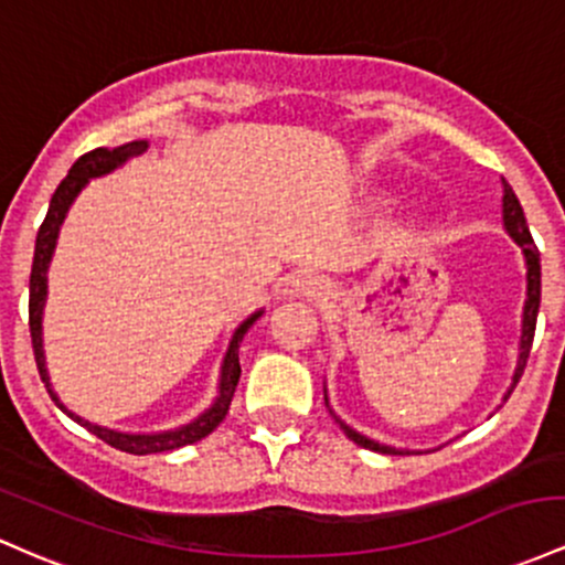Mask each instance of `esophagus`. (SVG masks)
I'll use <instances>...</instances> for the list:
<instances>
[{"label": "esophagus", "instance_id": "obj_1", "mask_svg": "<svg viewBox=\"0 0 565 565\" xmlns=\"http://www.w3.org/2000/svg\"><path fill=\"white\" fill-rule=\"evenodd\" d=\"M300 289H302V295H306V297H327L332 292L330 281H324L321 276H308L306 281L300 284Z\"/></svg>", "mask_w": 565, "mask_h": 565}]
</instances>
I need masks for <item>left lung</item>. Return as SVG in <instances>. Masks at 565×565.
<instances>
[{
	"instance_id": "8db88e82",
	"label": "left lung",
	"mask_w": 565,
	"mask_h": 565,
	"mask_svg": "<svg viewBox=\"0 0 565 565\" xmlns=\"http://www.w3.org/2000/svg\"><path fill=\"white\" fill-rule=\"evenodd\" d=\"M501 184H504V198H501V220H504V231L510 233V238L514 241V244L520 246V252H523V259H525V306H523V324H520L518 364H514L512 383H510V388H507V394H504V402H507V399H510V394L514 392V386H518L520 375H523L525 362H529V353H531V343H534L539 302H542V263H539V249L534 246V238H531L529 225H525V214H523V206H520L518 195H514L510 184H507V179H501ZM324 402H327V407H330V399H327V388H324ZM499 407H501V405H499ZM330 413H332V418L340 424V429L345 431V437L353 439V443H356V445H362V448L375 450V454H388V456H411V454H415V450L394 448V445L377 443V439L364 437L362 431L351 429V426L345 424L343 418H338L332 407H330Z\"/></svg>"
}]
</instances>
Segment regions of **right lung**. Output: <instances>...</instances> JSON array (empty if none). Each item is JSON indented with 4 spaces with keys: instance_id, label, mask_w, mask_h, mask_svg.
Segmentation results:
<instances>
[{
    "instance_id": "right-lung-1",
    "label": "right lung",
    "mask_w": 565,
    "mask_h": 565,
    "mask_svg": "<svg viewBox=\"0 0 565 565\" xmlns=\"http://www.w3.org/2000/svg\"><path fill=\"white\" fill-rule=\"evenodd\" d=\"M150 141L147 139H136V141H126L120 147H98V150L85 152L77 163L72 166L70 173H66L64 182L58 184L51 198V206H47L45 222H42L40 233H36V244H34V263H31V278H29V330H31V345H34V359H36V367H40V377L45 383L47 394L53 396L55 405L61 407L70 418L77 420L79 426L96 434L98 439L111 445L117 450H126V454L134 456H150V454H166V450H177L184 448V445L198 443V439L209 437L216 426L222 424L227 411H231V402L235 394V386H238V377H241V362H238V345L244 340V334L254 321L263 316V308L254 311L249 319L241 321L235 327L231 345H227L225 359H222V367H220V386H216V396L212 405L206 407L198 418H192L190 424L177 426V429H166V431H117L109 429V426H98L93 420H85L83 415L72 413L70 407L61 402V396L55 394L53 383H51V373H47V364H45V345H42V313H45V302H47V268H51V259L55 252V244H58V233L61 225H64L66 214H70L74 198L85 190V184L90 179L98 177H107L115 169H120L122 163L136 158V154L147 152Z\"/></svg>"
}]
</instances>
